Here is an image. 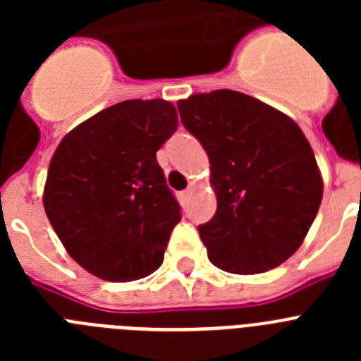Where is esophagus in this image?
I'll list each match as a JSON object with an SVG mask.
<instances>
[{"mask_svg": "<svg viewBox=\"0 0 361 361\" xmlns=\"http://www.w3.org/2000/svg\"><path fill=\"white\" fill-rule=\"evenodd\" d=\"M191 193H193V186H188L186 190H184L183 193H180V195H183L184 200H188V199H190V197H191Z\"/></svg>", "mask_w": 361, "mask_h": 361, "instance_id": "1", "label": "esophagus"}]
</instances>
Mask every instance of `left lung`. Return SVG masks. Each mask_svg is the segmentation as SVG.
Returning a JSON list of instances; mask_svg holds the SVG:
<instances>
[{
    "label": "left lung",
    "instance_id": "obj_1",
    "mask_svg": "<svg viewBox=\"0 0 361 361\" xmlns=\"http://www.w3.org/2000/svg\"><path fill=\"white\" fill-rule=\"evenodd\" d=\"M177 108L209 157L216 212L199 233L213 266L257 275L286 262L304 242L324 193L298 124L233 90L190 95Z\"/></svg>",
    "mask_w": 361,
    "mask_h": 361
}]
</instances>
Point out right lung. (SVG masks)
I'll return each instance as SVG.
<instances>
[{"instance_id":"right-lung-1","label":"right lung","mask_w":361,"mask_h":361,"mask_svg":"<svg viewBox=\"0 0 361 361\" xmlns=\"http://www.w3.org/2000/svg\"><path fill=\"white\" fill-rule=\"evenodd\" d=\"M177 124L164 99H132L95 114L57 146L44 212L70 257L92 275L137 280L164 260L183 215L157 152Z\"/></svg>"}]
</instances>
